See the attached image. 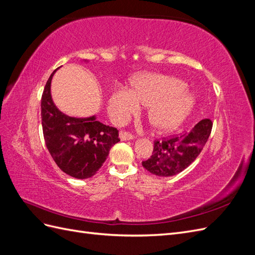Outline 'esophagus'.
Instances as JSON below:
<instances>
[{
    "instance_id": "esophagus-1",
    "label": "esophagus",
    "mask_w": 255,
    "mask_h": 255,
    "mask_svg": "<svg viewBox=\"0 0 255 255\" xmlns=\"http://www.w3.org/2000/svg\"><path fill=\"white\" fill-rule=\"evenodd\" d=\"M120 138L122 140H129V139H133V138H135V135H133L129 132H127V130H121Z\"/></svg>"
}]
</instances>
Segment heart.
I'll return each instance as SVG.
<instances>
[{"label":"heart","instance_id":"b5f03b06","mask_svg":"<svg viewBox=\"0 0 255 255\" xmlns=\"http://www.w3.org/2000/svg\"><path fill=\"white\" fill-rule=\"evenodd\" d=\"M185 85L170 76L150 74L134 83V90L118 89L110 99V112L116 119L126 120L142 105H151L148 119L153 128L169 130L187 118L196 103L194 95L184 91Z\"/></svg>","mask_w":255,"mask_h":255}]
</instances>
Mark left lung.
Segmentation results:
<instances>
[{
	"label": "left lung",
	"instance_id": "8db88e82",
	"mask_svg": "<svg viewBox=\"0 0 255 255\" xmlns=\"http://www.w3.org/2000/svg\"><path fill=\"white\" fill-rule=\"evenodd\" d=\"M212 128V120L203 119L189 132L154 140L152 155L142 161V166L149 172L158 176L180 173L201 153L211 135Z\"/></svg>",
	"mask_w": 255,
	"mask_h": 255
}]
</instances>
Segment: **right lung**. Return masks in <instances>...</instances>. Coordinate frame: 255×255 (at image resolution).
<instances>
[{"label":"right lung","instance_id":"obj_1","mask_svg":"<svg viewBox=\"0 0 255 255\" xmlns=\"http://www.w3.org/2000/svg\"><path fill=\"white\" fill-rule=\"evenodd\" d=\"M54 72L45 84L41 97L45 145L65 173L75 179H88L102 167L112 146L120 141L119 130L96 121L95 116L73 118L58 111L50 92Z\"/></svg>","mask_w":255,"mask_h":255}]
</instances>
